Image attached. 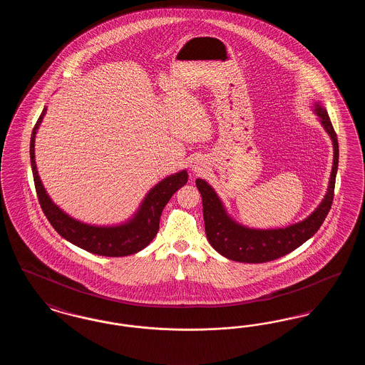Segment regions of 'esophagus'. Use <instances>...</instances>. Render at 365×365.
Returning a JSON list of instances; mask_svg holds the SVG:
<instances>
[{
    "instance_id": "esophagus-1",
    "label": "esophagus",
    "mask_w": 365,
    "mask_h": 365,
    "mask_svg": "<svg viewBox=\"0 0 365 365\" xmlns=\"http://www.w3.org/2000/svg\"><path fill=\"white\" fill-rule=\"evenodd\" d=\"M208 168L207 165V161L202 158V157H197L191 161L190 170L192 174L200 175L202 173H205Z\"/></svg>"
}]
</instances>
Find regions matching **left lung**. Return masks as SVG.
<instances>
[{
    "label": "left lung",
    "instance_id": "1",
    "mask_svg": "<svg viewBox=\"0 0 365 365\" xmlns=\"http://www.w3.org/2000/svg\"><path fill=\"white\" fill-rule=\"evenodd\" d=\"M311 108L331 138L334 148V160L326 195L323 197L317 208L304 220L290 226L268 230L243 226L227 212L223 201L205 179L198 178L195 180L197 189L202 197V212L207 238L212 247L228 260L252 264L277 260L312 238L323 225L326 216L329 215L338 171V139L331 124L329 113L323 104L317 101L313 103Z\"/></svg>",
    "mask_w": 365,
    "mask_h": 365
}]
</instances>
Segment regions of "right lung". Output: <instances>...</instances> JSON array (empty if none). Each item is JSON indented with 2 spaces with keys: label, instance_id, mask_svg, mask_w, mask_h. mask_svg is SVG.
<instances>
[{
  "label": "right lung",
  "instance_id": "add662e5",
  "mask_svg": "<svg viewBox=\"0 0 365 365\" xmlns=\"http://www.w3.org/2000/svg\"><path fill=\"white\" fill-rule=\"evenodd\" d=\"M46 110L48 108L45 106L33 130L30 157L38 200L53 228L68 242L98 256L122 257L138 253L139 250L145 249L156 237L163 209L168 204L175 191L187 183V171L182 170L161 179L156 186L148 191L134 215L122 223L97 226L81 222L53 202L36 170L35 137L43 116L46 115Z\"/></svg>",
  "mask_w": 365,
  "mask_h": 365
}]
</instances>
